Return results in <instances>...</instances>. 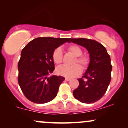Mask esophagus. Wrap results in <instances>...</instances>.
<instances>
[{
    "label": "esophagus",
    "mask_w": 128,
    "mask_h": 128,
    "mask_svg": "<svg viewBox=\"0 0 128 128\" xmlns=\"http://www.w3.org/2000/svg\"><path fill=\"white\" fill-rule=\"evenodd\" d=\"M65 79L66 80H67V81H69V80H70V78H66Z\"/></svg>",
    "instance_id": "1"
}]
</instances>
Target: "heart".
Wrapping results in <instances>:
<instances>
[{
  "mask_svg": "<svg viewBox=\"0 0 128 128\" xmlns=\"http://www.w3.org/2000/svg\"><path fill=\"white\" fill-rule=\"evenodd\" d=\"M67 50L70 54L75 56L76 58L73 62V66H61L56 69V72L60 75L66 78H74L80 75L82 73V67L83 70H86L90 65V58L88 55H82L83 50L80 46L76 44L69 46ZM52 59L56 64H61L63 61L62 51L61 48H57L52 53Z\"/></svg>",
  "mask_w": 128,
  "mask_h": 128,
  "instance_id": "heart-1",
  "label": "heart"
}]
</instances>
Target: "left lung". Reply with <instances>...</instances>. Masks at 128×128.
<instances>
[{"instance_id":"obj_1","label":"left lung","mask_w":128,"mask_h":128,"mask_svg":"<svg viewBox=\"0 0 128 128\" xmlns=\"http://www.w3.org/2000/svg\"><path fill=\"white\" fill-rule=\"evenodd\" d=\"M70 42L86 48L90 57V65L73 91L75 99L82 103L92 104L99 100L106 92L111 79L112 65L106 48L100 42L87 38H70Z\"/></svg>"}]
</instances>
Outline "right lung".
Masks as SVG:
<instances>
[{
    "label": "right lung",
    "instance_id": "obj_1",
    "mask_svg": "<svg viewBox=\"0 0 128 128\" xmlns=\"http://www.w3.org/2000/svg\"><path fill=\"white\" fill-rule=\"evenodd\" d=\"M69 39L38 37L22 49L18 63V82L23 93L30 101L45 104L56 96L65 78L55 75L48 77L55 69L52 53Z\"/></svg>",
    "mask_w": 128,
    "mask_h": 128
}]
</instances>
